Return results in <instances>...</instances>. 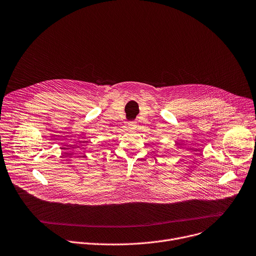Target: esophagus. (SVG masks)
<instances>
[{
  "instance_id": "34e87169",
  "label": "esophagus",
  "mask_w": 256,
  "mask_h": 256,
  "mask_svg": "<svg viewBox=\"0 0 256 256\" xmlns=\"http://www.w3.org/2000/svg\"><path fill=\"white\" fill-rule=\"evenodd\" d=\"M128 128H136V126H138L136 122H134V120H132V122H128Z\"/></svg>"
}]
</instances>
